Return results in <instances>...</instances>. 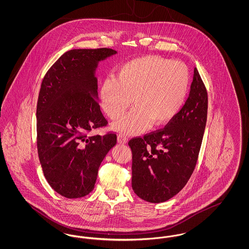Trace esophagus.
I'll use <instances>...</instances> for the list:
<instances>
[{"mask_svg":"<svg viewBox=\"0 0 249 249\" xmlns=\"http://www.w3.org/2000/svg\"><path fill=\"white\" fill-rule=\"evenodd\" d=\"M118 141L120 143H126V142H128V138L126 137L125 134L119 133V135H118Z\"/></svg>","mask_w":249,"mask_h":249,"instance_id":"obj_1","label":"esophagus"}]
</instances>
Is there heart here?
<instances>
[{
    "instance_id": "1",
    "label": "heart",
    "mask_w": 249,
    "mask_h": 249,
    "mask_svg": "<svg viewBox=\"0 0 249 249\" xmlns=\"http://www.w3.org/2000/svg\"><path fill=\"white\" fill-rule=\"evenodd\" d=\"M190 82V70L182 61L156 55L130 59L119 67L118 75L110 74L104 79L101 106L109 119L116 120L132 101L136 107L115 127L137 133L151 122L160 126L174 119L186 100Z\"/></svg>"
}]
</instances>
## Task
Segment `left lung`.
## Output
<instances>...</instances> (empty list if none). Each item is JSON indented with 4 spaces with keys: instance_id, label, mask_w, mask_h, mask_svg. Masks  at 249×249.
<instances>
[{
    "instance_id": "8db88e82",
    "label": "left lung",
    "mask_w": 249,
    "mask_h": 249,
    "mask_svg": "<svg viewBox=\"0 0 249 249\" xmlns=\"http://www.w3.org/2000/svg\"><path fill=\"white\" fill-rule=\"evenodd\" d=\"M208 96L194 69L190 92L184 107L165 127L130 139L131 187L144 201L162 202L188 183L198 160L207 120Z\"/></svg>"
}]
</instances>
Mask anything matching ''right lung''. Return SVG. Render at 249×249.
<instances>
[{"label":"right lung","instance_id":"add662e5","mask_svg":"<svg viewBox=\"0 0 249 249\" xmlns=\"http://www.w3.org/2000/svg\"><path fill=\"white\" fill-rule=\"evenodd\" d=\"M112 48L72 49L48 69L36 108L37 151L50 187L68 199L81 198L94 189L98 170L117 134L89 135L107 127L97 98L94 71Z\"/></svg>","mask_w":249,"mask_h":249}]
</instances>
